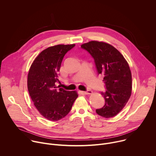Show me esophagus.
Listing matches in <instances>:
<instances>
[{
  "label": "esophagus",
  "mask_w": 156,
  "mask_h": 156,
  "mask_svg": "<svg viewBox=\"0 0 156 156\" xmlns=\"http://www.w3.org/2000/svg\"><path fill=\"white\" fill-rule=\"evenodd\" d=\"M83 94H86V95H89V94H92V91H91V90H87V91H83V92H82Z\"/></svg>",
  "instance_id": "obj_1"
}]
</instances>
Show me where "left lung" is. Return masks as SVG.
Listing matches in <instances>:
<instances>
[{
  "label": "left lung",
  "instance_id": "8db88e82",
  "mask_svg": "<svg viewBox=\"0 0 156 156\" xmlns=\"http://www.w3.org/2000/svg\"><path fill=\"white\" fill-rule=\"evenodd\" d=\"M94 59L98 74H103L106 92H101L105 105L96 113L107 118L116 116L129 100L132 90V77L129 66L115 48L110 44L91 41L81 45Z\"/></svg>",
  "mask_w": 156,
  "mask_h": 156
}]
</instances>
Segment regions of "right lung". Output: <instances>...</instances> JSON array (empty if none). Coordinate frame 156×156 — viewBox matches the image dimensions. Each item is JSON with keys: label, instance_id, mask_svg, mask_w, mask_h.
I'll list each match as a JSON object with an SVG mask.
<instances>
[{"label": "right lung", "instance_id": "obj_1", "mask_svg": "<svg viewBox=\"0 0 156 156\" xmlns=\"http://www.w3.org/2000/svg\"><path fill=\"white\" fill-rule=\"evenodd\" d=\"M75 46L58 44L49 47L33 62L28 74L30 96L40 113L50 121H58L70 112L78 95L76 91L57 89L56 83L64 56Z\"/></svg>", "mask_w": 156, "mask_h": 156}]
</instances>
